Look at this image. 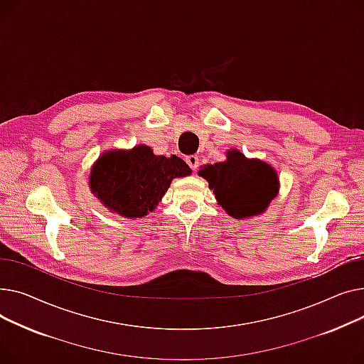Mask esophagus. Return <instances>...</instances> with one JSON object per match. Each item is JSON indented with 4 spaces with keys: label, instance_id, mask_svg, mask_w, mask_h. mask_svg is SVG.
I'll use <instances>...</instances> for the list:
<instances>
[{
    "label": "esophagus",
    "instance_id": "obj_1",
    "mask_svg": "<svg viewBox=\"0 0 364 364\" xmlns=\"http://www.w3.org/2000/svg\"><path fill=\"white\" fill-rule=\"evenodd\" d=\"M185 160H186L188 166L192 168V172H196V170L198 168V164H200V159L197 156H188Z\"/></svg>",
    "mask_w": 364,
    "mask_h": 364
}]
</instances>
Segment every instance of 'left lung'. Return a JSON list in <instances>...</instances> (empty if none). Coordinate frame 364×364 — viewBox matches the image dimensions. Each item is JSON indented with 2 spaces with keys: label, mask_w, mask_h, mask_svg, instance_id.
<instances>
[{
  "label": "left lung",
  "mask_w": 364,
  "mask_h": 364,
  "mask_svg": "<svg viewBox=\"0 0 364 364\" xmlns=\"http://www.w3.org/2000/svg\"><path fill=\"white\" fill-rule=\"evenodd\" d=\"M198 175L208 181L219 204L235 219L260 215L277 192L274 170L260 161L248 160L237 149L228 160L204 166Z\"/></svg>",
  "instance_id": "obj_1"
}]
</instances>
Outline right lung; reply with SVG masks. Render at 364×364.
<instances>
[{
	"mask_svg": "<svg viewBox=\"0 0 364 364\" xmlns=\"http://www.w3.org/2000/svg\"><path fill=\"white\" fill-rule=\"evenodd\" d=\"M189 173L182 159L154 156L151 148L139 145L131 151L102 154L90 183L105 207L126 218H142L156 208L173 178Z\"/></svg>",
	"mask_w": 364,
	"mask_h": 364,
	"instance_id": "obj_1",
	"label": "right lung"
}]
</instances>
